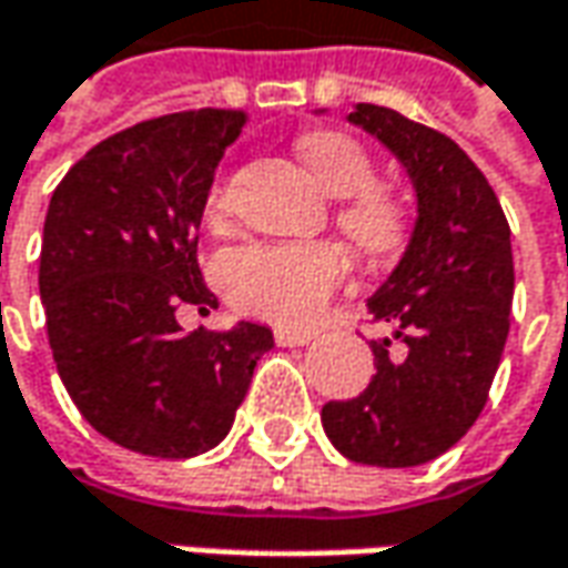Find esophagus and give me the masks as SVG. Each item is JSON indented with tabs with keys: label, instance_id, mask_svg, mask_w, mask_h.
I'll return each mask as SVG.
<instances>
[{
	"label": "esophagus",
	"instance_id": "esophagus-1",
	"mask_svg": "<svg viewBox=\"0 0 568 568\" xmlns=\"http://www.w3.org/2000/svg\"><path fill=\"white\" fill-rule=\"evenodd\" d=\"M274 341L281 347H303L313 341V332H294V328H274Z\"/></svg>",
	"mask_w": 568,
	"mask_h": 568
}]
</instances>
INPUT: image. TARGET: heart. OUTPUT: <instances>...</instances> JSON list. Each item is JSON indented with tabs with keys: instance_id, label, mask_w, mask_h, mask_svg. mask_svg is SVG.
Masks as SVG:
<instances>
[{
	"instance_id": "1",
	"label": "heart",
	"mask_w": 568,
	"mask_h": 568,
	"mask_svg": "<svg viewBox=\"0 0 568 568\" xmlns=\"http://www.w3.org/2000/svg\"><path fill=\"white\" fill-rule=\"evenodd\" d=\"M300 158L325 192L344 199L341 233L373 262L404 252L410 240V205L388 183L376 180V158L366 144L341 129H318L296 142ZM227 211V183L207 192L205 214L221 221ZM347 274V262L332 243H250L221 258V281L230 300L252 316L277 325H306L322 313Z\"/></svg>"
}]
</instances>
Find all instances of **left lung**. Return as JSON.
<instances>
[{
  "instance_id": "1",
  "label": "left lung",
  "mask_w": 568,
  "mask_h": 568,
  "mask_svg": "<svg viewBox=\"0 0 568 568\" xmlns=\"http://www.w3.org/2000/svg\"><path fill=\"white\" fill-rule=\"evenodd\" d=\"M376 135L417 189V224L398 268L366 300L376 376L357 398L328 402L322 426L344 458L414 468L455 446L480 417L509 338L515 268L509 221L487 176L448 135L357 103L347 116Z\"/></svg>"
}]
</instances>
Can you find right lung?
<instances>
[{"instance_id":"right-lung-1","label":"right lung","mask_w":568,"mask_h":568,"mask_svg":"<svg viewBox=\"0 0 568 568\" xmlns=\"http://www.w3.org/2000/svg\"><path fill=\"white\" fill-rule=\"evenodd\" d=\"M243 110H186L94 144L55 186L40 300L55 369L81 417L151 458L214 448L246 398L272 328L183 332L180 310L217 306L199 268V224Z\"/></svg>"}]
</instances>
